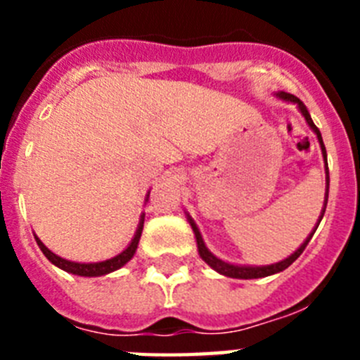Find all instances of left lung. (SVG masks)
Instances as JSON below:
<instances>
[{"instance_id":"1","label":"left lung","mask_w":360,"mask_h":360,"mask_svg":"<svg viewBox=\"0 0 360 360\" xmlns=\"http://www.w3.org/2000/svg\"><path fill=\"white\" fill-rule=\"evenodd\" d=\"M276 95H278L279 98H283V101H288V103L297 104L299 111L303 113L304 120H307V122H308V126H310V128H311V131H314V133H316V135H317V141H319L321 151H323V157H324V169H326V198H324V209H323V212H321L319 221H317L316 229H314V231H311L310 234H308V238H307V240H304V243L301 245V247H299V249L295 250L294 254H290V256H288L287 259H283V262L274 263V265H265V266L232 265V263H227V262H224V259H219V257H216L214 254H212L211 250H209L207 247H205V243H203V238H202V234H200L198 227H196V224H195V221H193V218H191V216L187 214V219H189L191 227H193V232H195V238H196V245H198V254H200V257H202L203 262L207 263L209 266H212V269H214L216 272H219V274L227 276V278H236V279H257V278H266V276L278 274V272H281V270L288 269V266H290L292 263H294L295 259H297V257L301 256V254H303V250L307 249L308 241L311 240V236H314V232H316L317 227H319L321 219H323V216H324V211H326V203H328V187H330L328 162H326V148H324V144H323V136H321V131H319V129H317V126H316V124H314V120H311V117H310V113H308L307 106H304V104L301 103V101H299L297 97H295V95L287 94V91H279V94H276Z\"/></svg>"}]
</instances>
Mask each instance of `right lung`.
I'll use <instances>...</instances> for the list:
<instances>
[{"label": "right lung", "instance_id": "1", "mask_svg": "<svg viewBox=\"0 0 360 360\" xmlns=\"http://www.w3.org/2000/svg\"><path fill=\"white\" fill-rule=\"evenodd\" d=\"M146 202H148V198H146ZM142 229H144V214L141 216V224H139V229H136V232H135V238H133L131 243L128 245V249H124L122 252L117 254V256L111 257V259H106V262H98V263L68 262V259H65V257L57 256V254H53L52 250L46 249L43 241H41L37 236H36V241H37V245H39V249L43 250L44 256L49 257L50 262H52L56 266H59V269L66 270V272H70V274H75V276H84V278H98V276L110 274V272H113V270H119L120 266H124L126 263L129 262V259H131L133 254H135V250H136V247H139V240H141V236H142Z\"/></svg>", "mask_w": 360, "mask_h": 360}]
</instances>
